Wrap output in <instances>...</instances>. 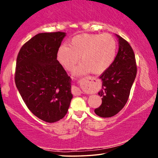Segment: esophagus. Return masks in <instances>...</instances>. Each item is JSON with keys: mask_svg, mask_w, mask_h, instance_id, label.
<instances>
[{"mask_svg": "<svg viewBox=\"0 0 158 158\" xmlns=\"http://www.w3.org/2000/svg\"><path fill=\"white\" fill-rule=\"evenodd\" d=\"M72 92H73V94L75 95H81V94H82L81 90L77 87H73L72 89Z\"/></svg>", "mask_w": 158, "mask_h": 158, "instance_id": "1", "label": "esophagus"}]
</instances>
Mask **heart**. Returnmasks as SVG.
Returning <instances> with one entry per match:
<instances>
[{
  "label": "heart",
  "mask_w": 158,
  "mask_h": 158,
  "mask_svg": "<svg viewBox=\"0 0 158 158\" xmlns=\"http://www.w3.org/2000/svg\"><path fill=\"white\" fill-rule=\"evenodd\" d=\"M117 43L109 34H82L71 40L70 47L61 46L57 60L67 70H73L80 61L83 63L75 74L91 72L101 74L109 68L116 57Z\"/></svg>",
  "instance_id": "b5f03b06"
}]
</instances>
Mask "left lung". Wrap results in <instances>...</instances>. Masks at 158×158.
Instances as JSON below:
<instances>
[{"label": "left lung", "instance_id": "1", "mask_svg": "<svg viewBox=\"0 0 158 158\" xmlns=\"http://www.w3.org/2000/svg\"><path fill=\"white\" fill-rule=\"evenodd\" d=\"M118 38V51L113 63L100 75L102 89L98 95L102 104L95 109L101 117H111L122 110L128 101L131 86L137 75V64L134 51L129 42Z\"/></svg>", "mask_w": 158, "mask_h": 158}]
</instances>
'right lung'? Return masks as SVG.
Segmentation results:
<instances>
[{
  "label": "right lung",
  "instance_id": "right-lung-1",
  "mask_svg": "<svg viewBox=\"0 0 158 158\" xmlns=\"http://www.w3.org/2000/svg\"><path fill=\"white\" fill-rule=\"evenodd\" d=\"M65 33H40L21 47L17 56L15 83L31 113L53 123L66 115L73 95L71 79L57 60Z\"/></svg>",
  "mask_w": 158,
  "mask_h": 158
}]
</instances>
